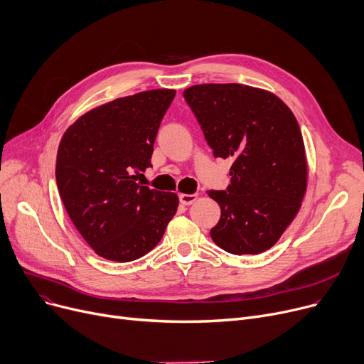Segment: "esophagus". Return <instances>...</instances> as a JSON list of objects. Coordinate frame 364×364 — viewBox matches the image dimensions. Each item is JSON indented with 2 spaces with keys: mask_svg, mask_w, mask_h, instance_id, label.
<instances>
[{
  "mask_svg": "<svg viewBox=\"0 0 364 364\" xmlns=\"http://www.w3.org/2000/svg\"><path fill=\"white\" fill-rule=\"evenodd\" d=\"M196 200H197V196H196V194H181V196H179V201H181L183 205L193 204Z\"/></svg>",
  "mask_w": 364,
  "mask_h": 364,
  "instance_id": "obj_1",
  "label": "esophagus"
}]
</instances>
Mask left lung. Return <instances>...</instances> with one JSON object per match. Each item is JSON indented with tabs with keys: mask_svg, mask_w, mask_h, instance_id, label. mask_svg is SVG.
Returning <instances> with one entry per match:
<instances>
[{
	"mask_svg": "<svg viewBox=\"0 0 364 364\" xmlns=\"http://www.w3.org/2000/svg\"><path fill=\"white\" fill-rule=\"evenodd\" d=\"M183 97L213 157L234 160L227 189L209 191L220 205L212 240L232 255L271 249L296 216L306 188L295 115L272 93L243 84H198Z\"/></svg>",
	"mask_w": 364,
	"mask_h": 364,
	"instance_id": "left-lung-1",
	"label": "left lung"
}]
</instances>
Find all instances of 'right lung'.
I'll list each match as a JSON object with an SVG mask.
<instances>
[{
  "mask_svg": "<svg viewBox=\"0 0 364 364\" xmlns=\"http://www.w3.org/2000/svg\"><path fill=\"white\" fill-rule=\"evenodd\" d=\"M175 90L119 97L78 118L60 141L56 183L73 223L102 257L130 262L159 245L178 196L137 183Z\"/></svg>",
  "mask_w": 364,
  "mask_h": 364,
  "instance_id": "right-lung-1",
  "label": "right lung"
}]
</instances>
